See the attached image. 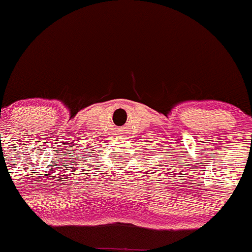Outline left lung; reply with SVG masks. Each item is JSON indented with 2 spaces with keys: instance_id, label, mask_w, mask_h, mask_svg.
I'll list each match as a JSON object with an SVG mask.
<instances>
[{
  "instance_id": "left-lung-1",
  "label": "left lung",
  "mask_w": 252,
  "mask_h": 252,
  "mask_svg": "<svg viewBox=\"0 0 252 252\" xmlns=\"http://www.w3.org/2000/svg\"><path fill=\"white\" fill-rule=\"evenodd\" d=\"M164 164H165V162H164ZM159 166H162V165H159Z\"/></svg>"
}]
</instances>
